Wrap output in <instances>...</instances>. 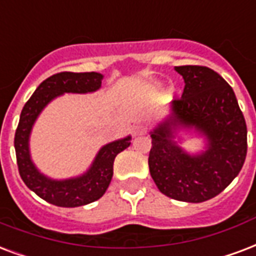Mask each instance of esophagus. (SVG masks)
I'll return each instance as SVG.
<instances>
[{"label":"esophagus","mask_w":256,"mask_h":256,"mask_svg":"<svg viewBox=\"0 0 256 256\" xmlns=\"http://www.w3.org/2000/svg\"><path fill=\"white\" fill-rule=\"evenodd\" d=\"M144 132H146V126L139 124V126H134V136H139V135H143Z\"/></svg>","instance_id":"esophagus-1"}]
</instances>
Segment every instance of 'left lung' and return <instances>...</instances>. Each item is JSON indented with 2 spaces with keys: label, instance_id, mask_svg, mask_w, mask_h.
Instances as JSON below:
<instances>
[{
  "label": "left lung",
  "instance_id": "8db88e82",
  "mask_svg": "<svg viewBox=\"0 0 256 256\" xmlns=\"http://www.w3.org/2000/svg\"><path fill=\"white\" fill-rule=\"evenodd\" d=\"M185 80L180 100L151 132L148 167L164 196L204 202L220 194L239 174L247 155V126L236 96L216 71L204 66H176ZM193 130L206 150L190 154L175 140L180 130Z\"/></svg>",
  "mask_w": 256,
  "mask_h": 256
}]
</instances>
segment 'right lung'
<instances>
[{
	"instance_id": "right-lung-1",
	"label": "right lung",
	"mask_w": 256,
	"mask_h": 256,
	"mask_svg": "<svg viewBox=\"0 0 256 256\" xmlns=\"http://www.w3.org/2000/svg\"><path fill=\"white\" fill-rule=\"evenodd\" d=\"M104 76L100 72H59L39 84L22 108L14 135L17 166L21 180L44 201L62 206L76 208L101 198L113 176V162L117 154L130 147V136L102 146L90 167L80 176L66 180H54L40 172L34 166L30 150V132L43 109L52 100L64 93H94L101 88Z\"/></svg>"
}]
</instances>
